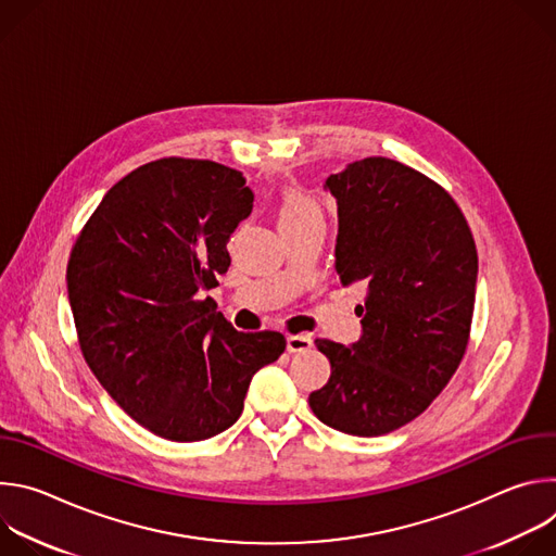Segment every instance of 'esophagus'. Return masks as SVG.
<instances>
[{
  "instance_id": "34e87169",
  "label": "esophagus",
  "mask_w": 556,
  "mask_h": 556,
  "mask_svg": "<svg viewBox=\"0 0 556 556\" xmlns=\"http://www.w3.org/2000/svg\"><path fill=\"white\" fill-rule=\"evenodd\" d=\"M286 348L290 354H296V352H305L312 348V339L307 334H292L286 339Z\"/></svg>"
}]
</instances>
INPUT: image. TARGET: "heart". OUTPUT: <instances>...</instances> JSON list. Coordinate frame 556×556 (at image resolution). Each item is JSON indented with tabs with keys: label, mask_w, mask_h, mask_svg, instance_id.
<instances>
[{
	"label": "heart",
	"mask_w": 556,
	"mask_h": 556,
	"mask_svg": "<svg viewBox=\"0 0 556 556\" xmlns=\"http://www.w3.org/2000/svg\"><path fill=\"white\" fill-rule=\"evenodd\" d=\"M277 217H279V226L314 219V217H321V206L301 187H286L279 198Z\"/></svg>",
	"instance_id": "b5f03b06"
}]
</instances>
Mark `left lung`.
<instances>
[{"label":"left lung","mask_w":556,"mask_h":556,"mask_svg":"<svg viewBox=\"0 0 556 556\" xmlns=\"http://www.w3.org/2000/svg\"><path fill=\"white\" fill-rule=\"evenodd\" d=\"M339 204L337 273L363 281V334L345 348L316 339L330 380L309 393L324 425L361 438L418 418L468 345L478 249L455 200L391 157H365L326 180Z\"/></svg>","instance_id":"obj_1"}]
</instances>
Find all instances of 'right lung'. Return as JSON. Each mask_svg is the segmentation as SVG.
<instances>
[{
  "mask_svg": "<svg viewBox=\"0 0 556 556\" xmlns=\"http://www.w3.org/2000/svg\"><path fill=\"white\" fill-rule=\"evenodd\" d=\"M253 211L242 172L161 157L118 180L78 232L67 296L84 358L147 431L198 442L244 409L279 332H237L204 295L230 266L226 244Z\"/></svg>",
  "mask_w": 556,
  "mask_h": 556,
  "instance_id": "obj_1",
  "label": "right lung"
}]
</instances>
